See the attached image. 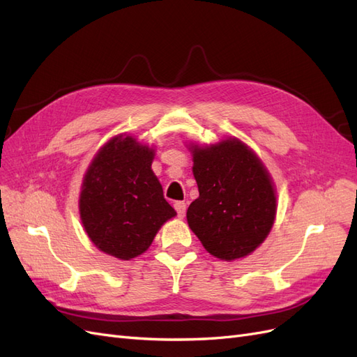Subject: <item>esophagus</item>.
Segmentation results:
<instances>
[{
  "instance_id": "obj_1",
  "label": "esophagus",
  "mask_w": 357,
  "mask_h": 357,
  "mask_svg": "<svg viewBox=\"0 0 357 357\" xmlns=\"http://www.w3.org/2000/svg\"><path fill=\"white\" fill-rule=\"evenodd\" d=\"M174 208H176V211H177L178 218H185V214H186V202L176 201V202H174Z\"/></svg>"
}]
</instances>
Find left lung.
<instances>
[{
  "label": "left lung",
  "mask_w": 357,
  "mask_h": 357,
  "mask_svg": "<svg viewBox=\"0 0 357 357\" xmlns=\"http://www.w3.org/2000/svg\"><path fill=\"white\" fill-rule=\"evenodd\" d=\"M199 197L189 228L213 256L234 261L261 245L275 219V192L262 162L240 139L193 149Z\"/></svg>",
  "instance_id": "left-lung-1"
}]
</instances>
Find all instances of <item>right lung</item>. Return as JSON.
<instances>
[{"mask_svg": "<svg viewBox=\"0 0 357 357\" xmlns=\"http://www.w3.org/2000/svg\"><path fill=\"white\" fill-rule=\"evenodd\" d=\"M153 156L135 138L116 137L95 156L83 180L84 229L100 250L122 261L144 253L160 226L176 215L152 171Z\"/></svg>", "mask_w": 357, "mask_h": 357, "instance_id": "add662e5", "label": "right lung"}]
</instances>
